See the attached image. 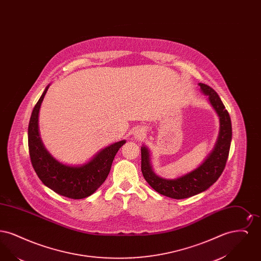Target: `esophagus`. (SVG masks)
Returning a JSON list of instances; mask_svg holds the SVG:
<instances>
[{"label":"esophagus","instance_id":"esophagus-1","mask_svg":"<svg viewBox=\"0 0 261 261\" xmlns=\"http://www.w3.org/2000/svg\"><path fill=\"white\" fill-rule=\"evenodd\" d=\"M146 135V130L144 128H137L134 132V137L136 139H141Z\"/></svg>","mask_w":261,"mask_h":261}]
</instances>
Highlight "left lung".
Returning <instances> with one entry per match:
<instances>
[{
	"label": "left lung",
	"mask_w": 261,
	"mask_h": 261,
	"mask_svg": "<svg viewBox=\"0 0 261 261\" xmlns=\"http://www.w3.org/2000/svg\"><path fill=\"white\" fill-rule=\"evenodd\" d=\"M200 91L208 96L213 110L219 117V134L216 144L208 156L196 169L175 179H165L153 171L149 148H141V169L145 180L161 195L175 199L196 196L213 185L223 172L232 140L231 118L218 94L212 88L199 83Z\"/></svg>",
	"instance_id": "obj_1"
}]
</instances>
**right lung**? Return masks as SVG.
Instances as JSON below:
<instances>
[{
  "label": "right lung",
  "instance_id": "obj_1",
  "mask_svg": "<svg viewBox=\"0 0 261 261\" xmlns=\"http://www.w3.org/2000/svg\"><path fill=\"white\" fill-rule=\"evenodd\" d=\"M48 85L35 105L28 125V148L32 166L45 186L69 199H85L94 194L106 181L113 159L126 141L122 140L100 149L89 162L67 165L56 160L45 148L38 126L41 103Z\"/></svg>",
  "mask_w": 261,
  "mask_h": 261
}]
</instances>
